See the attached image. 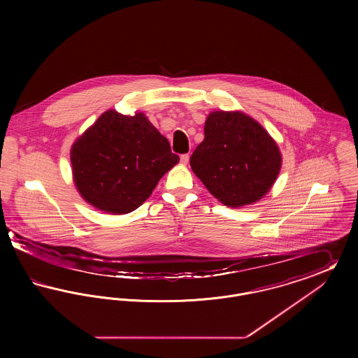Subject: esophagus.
<instances>
[{
	"label": "esophagus",
	"instance_id": "34e87169",
	"mask_svg": "<svg viewBox=\"0 0 358 358\" xmlns=\"http://www.w3.org/2000/svg\"><path fill=\"white\" fill-rule=\"evenodd\" d=\"M180 161H181V164L187 165V162H189V154H182V155L180 157Z\"/></svg>",
	"mask_w": 358,
	"mask_h": 358
}]
</instances>
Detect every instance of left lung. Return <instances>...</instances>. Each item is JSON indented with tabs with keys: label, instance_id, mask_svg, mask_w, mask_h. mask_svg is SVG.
Returning a JSON list of instances; mask_svg holds the SVG:
<instances>
[{
	"label": "left lung",
	"instance_id": "left-lung-1",
	"mask_svg": "<svg viewBox=\"0 0 358 358\" xmlns=\"http://www.w3.org/2000/svg\"><path fill=\"white\" fill-rule=\"evenodd\" d=\"M204 134L190 168L212 196L238 208L267 194L282 168V155L260 123L240 111H213L205 120Z\"/></svg>",
	"mask_w": 358,
	"mask_h": 358
}]
</instances>
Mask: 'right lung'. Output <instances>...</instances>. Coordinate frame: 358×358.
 Segmentation results:
<instances>
[{"label":"right lung","instance_id":"right-lung-1","mask_svg":"<svg viewBox=\"0 0 358 358\" xmlns=\"http://www.w3.org/2000/svg\"><path fill=\"white\" fill-rule=\"evenodd\" d=\"M180 161L169 141L142 113H103L71 148L73 182L96 209L124 215L152 194L161 177Z\"/></svg>","mask_w":358,"mask_h":358}]
</instances>
